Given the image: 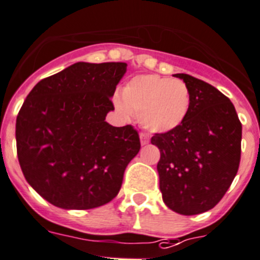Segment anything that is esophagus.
<instances>
[{
    "mask_svg": "<svg viewBox=\"0 0 260 260\" xmlns=\"http://www.w3.org/2000/svg\"><path fill=\"white\" fill-rule=\"evenodd\" d=\"M149 140H150L149 135L145 134V133H140V143H142V145L148 144V143H149Z\"/></svg>",
    "mask_w": 260,
    "mask_h": 260,
    "instance_id": "1",
    "label": "esophagus"
}]
</instances>
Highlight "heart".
Returning <instances> with one entry per match:
<instances>
[{"mask_svg": "<svg viewBox=\"0 0 260 260\" xmlns=\"http://www.w3.org/2000/svg\"><path fill=\"white\" fill-rule=\"evenodd\" d=\"M190 91L181 80L158 75H140L127 81L115 106L122 115L139 116L140 123L154 133L179 127L190 110Z\"/></svg>", "mask_w": 260, "mask_h": 260, "instance_id": "obj_1", "label": "heart"}]
</instances>
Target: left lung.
<instances>
[{
  "instance_id": "1",
  "label": "left lung",
  "mask_w": 260,
  "mask_h": 260,
  "mask_svg": "<svg viewBox=\"0 0 260 260\" xmlns=\"http://www.w3.org/2000/svg\"><path fill=\"white\" fill-rule=\"evenodd\" d=\"M190 91L187 117L177 128L152 137L163 202L184 216L216 207L231 186L241 157V122L218 89L187 74H175Z\"/></svg>"
}]
</instances>
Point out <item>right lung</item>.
Returning a JSON list of instances; mask_svg holds the SVG:
<instances>
[{"label": "right lung", "mask_w": 260, "mask_h": 260, "mask_svg": "<svg viewBox=\"0 0 260 260\" xmlns=\"http://www.w3.org/2000/svg\"><path fill=\"white\" fill-rule=\"evenodd\" d=\"M126 68L76 62L39 81L24 101L17 158L29 185L53 206L97 208L120 191L126 166L140 149L132 125L106 122Z\"/></svg>", "instance_id": "add662e5"}]
</instances>
